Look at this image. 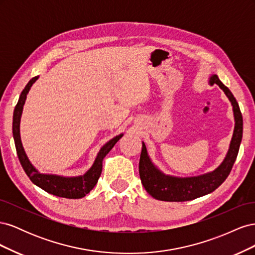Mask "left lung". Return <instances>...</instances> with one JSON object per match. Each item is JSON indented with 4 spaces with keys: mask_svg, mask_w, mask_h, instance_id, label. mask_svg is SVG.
Here are the masks:
<instances>
[{
    "mask_svg": "<svg viewBox=\"0 0 255 255\" xmlns=\"http://www.w3.org/2000/svg\"><path fill=\"white\" fill-rule=\"evenodd\" d=\"M210 84H217L225 91L233 106L235 128L227 156L221 165L213 172L192 177H175L164 174L152 164L145 144L142 142L139 159V175L144 189L154 199L169 202L190 201L211 194L217 189L232 170L243 138V116L232 92L220 82L217 75L213 74L211 76Z\"/></svg>",
    "mask_w": 255,
    "mask_h": 255,
    "instance_id": "left-lung-1",
    "label": "left lung"
}]
</instances>
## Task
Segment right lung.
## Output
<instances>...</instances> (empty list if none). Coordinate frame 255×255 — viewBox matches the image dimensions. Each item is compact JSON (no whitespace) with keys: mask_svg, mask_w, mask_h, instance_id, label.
Wrapping results in <instances>:
<instances>
[{"mask_svg":"<svg viewBox=\"0 0 255 255\" xmlns=\"http://www.w3.org/2000/svg\"><path fill=\"white\" fill-rule=\"evenodd\" d=\"M37 79L38 76H35V78H33L27 83L25 88L21 92L19 101L16 107H14L13 112L12 134L19 160L22 165V168L24 169L25 173L29 177V180L44 191L49 192L51 195L67 199L83 198L96 186L99 177L102 172L103 158L106 156V154L113 149V146L123 136V134L114 137L112 140H110L102 146L101 150L98 153L94 165H92V167L84 175L65 177L55 174H42L39 171H37L36 168L30 164V161L28 160L24 149H23L22 146L20 138V118L23 110V105L25 103L26 95L28 94L30 87H32V85L37 81Z\"/></svg>","mask_w":255,"mask_h":255,"instance_id":"right-lung-1","label":"right lung"}]
</instances>
